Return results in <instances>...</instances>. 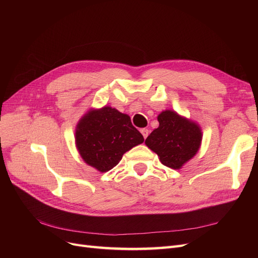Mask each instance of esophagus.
<instances>
[{
  "label": "esophagus",
  "instance_id": "34e87169",
  "mask_svg": "<svg viewBox=\"0 0 258 258\" xmlns=\"http://www.w3.org/2000/svg\"><path fill=\"white\" fill-rule=\"evenodd\" d=\"M140 132H141V134H142L143 138L146 139V137L148 136V130H147V128H142V130H140Z\"/></svg>",
  "mask_w": 258,
  "mask_h": 258
}]
</instances>
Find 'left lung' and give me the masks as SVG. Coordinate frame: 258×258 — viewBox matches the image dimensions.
Here are the masks:
<instances>
[{
  "label": "left lung",
  "instance_id": "1",
  "mask_svg": "<svg viewBox=\"0 0 258 258\" xmlns=\"http://www.w3.org/2000/svg\"><path fill=\"white\" fill-rule=\"evenodd\" d=\"M159 126L145 140L146 146L156 153L162 164L180 169L199 152L203 133L196 121L165 110L158 115Z\"/></svg>",
  "mask_w": 258,
  "mask_h": 258
}]
</instances>
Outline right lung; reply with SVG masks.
Here are the masks:
<instances>
[{"label": "right lung", "mask_w": 258, "mask_h": 258, "mask_svg": "<svg viewBox=\"0 0 258 258\" xmlns=\"http://www.w3.org/2000/svg\"><path fill=\"white\" fill-rule=\"evenodd\" d=\"M143 141L131 117L108 105L90 108L75 127V144L80 157L100 172L115 167L122 156Z\"/></svg>", "instance_id": "add662e5"}]
</instances>
